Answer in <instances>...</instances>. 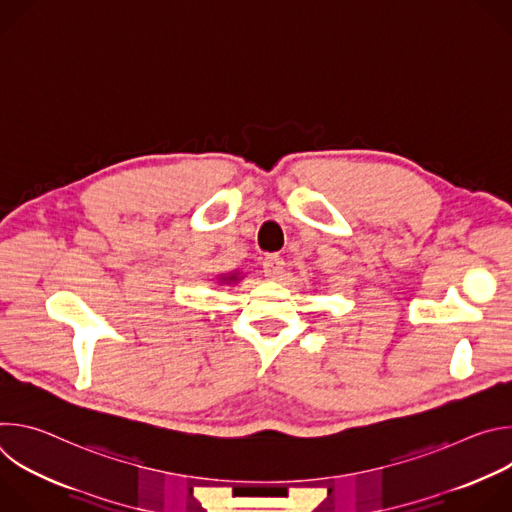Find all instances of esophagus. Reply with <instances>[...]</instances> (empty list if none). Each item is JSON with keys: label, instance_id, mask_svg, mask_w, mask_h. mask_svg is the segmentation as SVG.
Returning <instances> with one entry per match:
<instances>
[{"label": "esophagus", "instance_id": "34e87169", "mask_svg": "<svg viewBox=\"0 0 512 512\" xmlns=\"http://www.w3.org/2000/svg\"><path fill=\"white\" fill-rule=\"evenodd\" d=\"M263 273L269 279H279V275L283 273V259L279 255H269L263 259Z\"/></svg>", "mask_w": 512, "mask_h": 512}]
</instances>
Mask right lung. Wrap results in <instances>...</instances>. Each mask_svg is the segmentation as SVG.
Wrapping results in <instances>:
<instances>
[{
    "mask_svg": "<svg viewBox=\"0 0 512 512\" xmlns=\"http://www.w3.org/2000/svg\"><path fill=\"white\" fill-rule=\"evenodd\" d=\"M241 277H239V273L235 271V273H229V275H221V281L223 283H237Z\"/></svg>",
    "mask_w": 512,
    "mask_h": 512,
    "instance_id": "obj_1",
    "label": "right lung"
}]
</instances>
